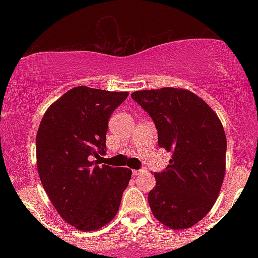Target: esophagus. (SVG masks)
Segmentation results:
<instances>
[{
  "instance_id": "esophagus-1",
  "label": "esophagus",
  "mask_w": 258,
  "mask_h": 258,
  "mask_svg": "<svg viewBox=\"0 0 258 258\" xmlns=\"http://www.w3.org/2000/svg\"><path fill=\"white\" fill-rule=\"evenodd\" d=\"M142 172H144V170H133L132 174L133 176H138V174H141Z\"/></svg>"
}]
</instances>
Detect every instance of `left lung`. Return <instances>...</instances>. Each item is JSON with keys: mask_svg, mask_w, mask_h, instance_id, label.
Instances as JSON below:
<instances>
[{"mask_svg": "<svg viewBox=\"0 0 258 258\" xmlns=\"http://www.w3.org/2000/svg\"><path fill=\"white\" fill-rule=\"evenodd\" d=\"M152 117L158 144L172 153L170 165L155 172L148 194L154 217L171 229L203 220L220 194L226 173L227 139L216 112L183 88L136 91L131 94Z\"/></svg>", "mask_w": 258, "mask_h": 258, "instance_id": "obj_1", "label": "left lung"}]
</instances>
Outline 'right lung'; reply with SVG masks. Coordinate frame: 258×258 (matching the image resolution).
<instances>
[{
    "instance_id": "obj_1",
    "label": "right lung",
    "mask_w": 258,
    "mask_h": 258,
    "mask_svg": "<svg viewBox=\"0 0 258 258\" xmlns=\"http://www.w3.org/2000/svg\"><path fill=\"white\" fill-rule=\"evenodd\" d=\"M128 97L78 86L44 112L36 136L37 171L44 190L65 222L82 232L99 229L117 214L132 171L99 166L108 120Z\"/></svg>"
}]
</instances>
